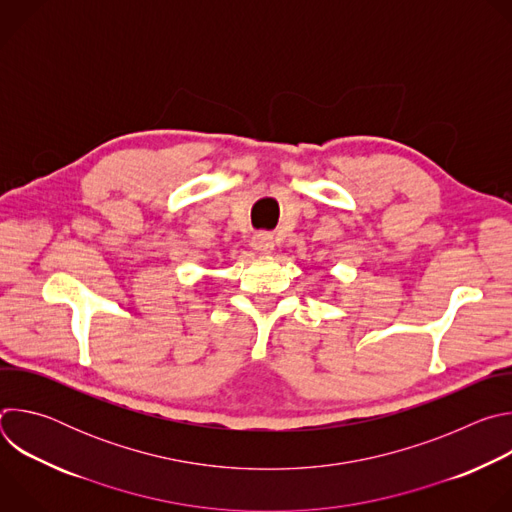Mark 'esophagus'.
<instances>
[{
	"label": "esophagus",
	"instance_id": "1",
	"mask_svg": "<svg viewBox=\"0 0 512 512\" xmlns=\"http://www.w3.org/2000/svg\"><path fill=\"white\" fill-rule=\"evenodd\" d=\"M251 247L259 253V255H269L273 251V237L269 233H257L251 241Z\"/></svg>",
	"mask_w": 512,
	"mask_h": 512
}]
</instances>
